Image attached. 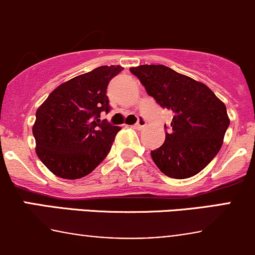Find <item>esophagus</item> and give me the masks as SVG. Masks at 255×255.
Wrapping results in <instances>:
<instances>
[{
    "label": "esophagus",
    "instance_id": "esophagus-1",
    "mask_svg": "<svg viewBox=\"0 0 255 255\" xmlns=\"http://www.w3.org/2000/svg\"><path fill=\"white\" fill-rule=\"evenodd\" d=\"M145 125H146V121L144 120V118L139 117V118H138V122L135 123L134 126H133V128H135V129H140V128L145 127Z\"/></svg>",
    "mask_w": 255,
    "mask_h": 255
}]
</instances>
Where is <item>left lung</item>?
I'll return each instance as SVG.
<instances>
[{"mask_svg":"<svg viewBox=\"0 0 255 255\" xmlns=\"http://www.w3.org/2000/svg\"><path fill=\"white\" fill-rule=\"evenodd\" d=\"M129 70L156 104L173 112L165 142L150 153L154 163L173 179L199 174L222 146L230 126L225 104L205 84L165 65H140Z\"/></svg>","mask_w":255,"mask_h":255,"instance_id":"obj_1","label":"left lung"}]
</instances>
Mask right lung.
Masks as SVG:
<instances>
[{
    "label": "right lung",
    "mask_w": 255,
    "mask_h": 255,
    "mask_svg": "<svg viewBox=\"0 0 255 255\" xmlns=\"http://www.w3.org/2000/svg\"><path fill=\"white\" fill-rule=\"evenodd\" d=\"M122 66H100L56 87L35 113L33 135L37 155L56 176L89 175L111 150L121 130L101 112L111 110L106 91Z\"/></svg>",
    "instance_id": "1"
}]
</instances>
